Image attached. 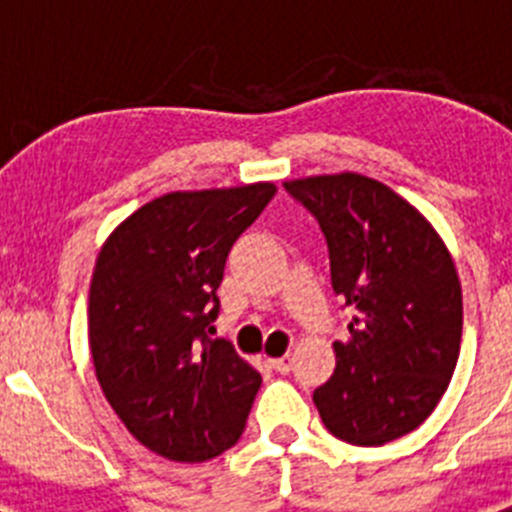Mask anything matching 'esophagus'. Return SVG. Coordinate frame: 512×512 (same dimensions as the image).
Listing matches in <instances>:
<instances>
[{
  "label": "esophagus",
  "mask_w": 512,
  "mask_h": 512,
  "mask_svg": "<svg viewBox=\"0 0 512 512\" xmlns=\"http://www.w3.org/2000/svg\"><path fill=\"white\" fill-rule=\"evenodd\" d=\"M271 366H274L277 372L287 374L289 369H292V359H289V354L287 356H279V359H271Z\"/></svg>",
  "instance_id": "34e87169"
}]
</instances>
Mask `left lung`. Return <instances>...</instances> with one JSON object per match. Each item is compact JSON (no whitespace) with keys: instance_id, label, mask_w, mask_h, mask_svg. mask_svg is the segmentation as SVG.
I'll return each instance as SVG.
<instances>
[{"instance_id":"obj_1","label":"left lung","mask_w":512,"mask_h":512,"mask_svg":"<svg viewBox=\"0 0 512 512\" xmlns=\"http://www.w3.org/2000/svg\"><path fill=\"white\" fill-rule=\"evenodd\" d=\"M320 223L333 292L351 310L333 343V377L312 392L325 428L354 446H382L436 410L456 369L461 282L428 220L369 176L284 182Z\"/></svg>"}]
</instances>
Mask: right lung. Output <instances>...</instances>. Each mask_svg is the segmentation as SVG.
I'll return each instance as SVG.
<instances>
[{
	"mask_svg": "<svg viewBox=\"0 0 512 512\" xmlns=\"http://www.w3.org/2000/svg\"><path fill=\"white\" fill-rule=\"evenodd\" d=\"M274 192L271 182L169 192L125 217L99 251L89 287L97 382L164 459H215L246 428L261 374L207 330L230 248Z\"/></svg>",
	"mask_w": 512,
	"mask_h": 512,
	"instance_id": "right-lung-1",
	"label": "right lung"
}]
</instances>
